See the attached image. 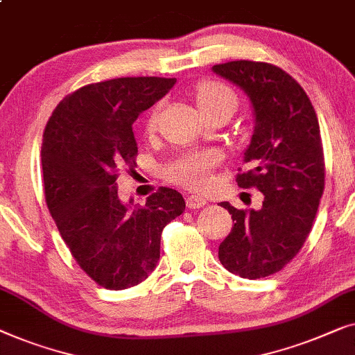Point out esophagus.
<instances>
[{"label": "esophagus", "instance_id": "34e87169", "mask_svg": "<svg viewBox=\"0 0 355 355\" xmlns=\"http://www.w3.org/2000/svg\"><path fill=\"white\" fill-rule=\"evenodd\" d=\"M207 204L206 199L202 196H198V194H191V196L187 198V206L189 209H201Z\"/></svg>", "mask_w": 355, "mask_h": 355}]
</instances>
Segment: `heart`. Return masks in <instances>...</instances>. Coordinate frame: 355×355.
Masks as SVG:
<instances>
[{
  "instance_id": "1",
  "label": "heart",
  "mask_w": 355,
  "mask_h": 355,
  "mask_svg": "<svg viewBox=\"0 0 355 355\" xmlns=\"http://www.w3.org/2000/svg\"><path fill=\"white\" fill-rule=\"evenodd\" d=\"M194 99L199 111L202 112L204 117H214L217 114H233L238 109V96L228 85L217 82V80H206L196 85L194 88ZM157 119H159V107L156 106L149 112L146 119V133H154L157 128ZM222 157L218 153L206 151H191L184 153L178 156L175 161H172L168 166L164 168L166 178L171 180L172 183L182 184L184 188L189 189H204L207 188L212 182V172L218 164H220Z\"/></svg>"
}]
</instances>
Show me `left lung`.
Listing matches in <instances>:
<instances>
[{
    "label": "left lung",
    "mask_w": 355,
    "mask_h": 355,
    "mask_svg": "<svg viewBox=\"0 0 355 355\" xmlns=\"http://www.w3.org/2000/svg\"><path fill=\"white\" fill-rule=\"evenodd\" d=\"M212 71L236 83L251 99L256 127L244 153L249 171L239 188H257L262 209L220 206L234 225L218 246L228 272L257 279L291 262L306 243L325 188V157L317 114L301 85L268 62L230 61Z\"/></svg>",
    "instance_id": "1"
}]
</instances>
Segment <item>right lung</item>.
Wrapping results in <instances>:
<instances>
[{"label":"right lung","mask_w":355,"mask_h":355,"mask_svg":"<svg viewBox=\"0 0 355 355\" xmlns=\"http://www.w3.org/2000/svg\"><path fill=\"white\" fill-rule=\"evenodd\" d=\"M175 78L121 77L67 94L43 133L44 199L80 268L106 289L149 277L161 256L164 227L184 211L177 189L161 187L146 204H123L119 172L137 166L133 122Z\"/></svg>","instance_id":"right-lung-1"}]
</instances>
